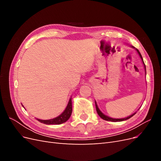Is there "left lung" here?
Segmentation results:
<instances>
[{"mask_svg":"<svg viewBox=\"0 0 161 161\" xmlns=\"http://www.w3.org/2000/svg\"><path fill=\"white\" fill-rule=\"evenodd\" d=\"M130 47H132V48H134V49L136 50V52H138V55H139V56L140 57L141 60H142V63H143V64H144V69H145V74H146V73H147V72H146V66H145V64H144V61H143V58H142V55H141V53H140V52L138 51V50L136 49V48H135L134 46H130ZM95 107H96V110H97V114H98V115L100 116V118H102V119H104V120H106V121H114V122H116V121H125V120H127V119H130V118H131V117L134 116V115L136 114V112H135V113H134L133 114H131V115H130V116L127 117V118H120V119L112 118H110V117H109V116H108V115H105V114H103V113H102V112L100 111V109H99V108H98V105H97V102H96V101H95Z\"/></svg>","mask_w":161,"mask_h":161,"instance_id":"8db88e82","label":"left lung"}]
</instances>
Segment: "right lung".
Returning a JSON list of instances; mask_svg holds the SVG:
<instances>
[{"label":"right lung","mask_w":161,"mask_h":161,"mask_svg":"<svg viewBox=\"0 0 161 161\" xmlns=\"http://www.w3.org/2000/svg\"><path fill=\"white\" fill-rule=\"evenodd\" d=\"M72 97H71V98L69 99V103H68V105L66 106V109L60 115H58L55 118L50 119H46V120L37 119V118L36 119L37 121H40V122L45 124L59 125V124L66 122V121L70 118V117L72 114Z\"/></svg>","instance_id":"obj_1"}]
</instances>
